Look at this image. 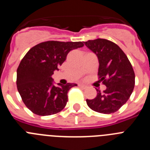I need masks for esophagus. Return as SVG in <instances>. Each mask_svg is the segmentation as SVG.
Instances as JSON below:
<instances>
[{
	"instance_id": "34e87169",
	"label": "esophagus",
	"mask_w": 150,
	"mask_h": 150,
	"mask_svg": "<svg viewBox=\"0 0 150 150\" xmlns=\"http://www.w3.org/2000/svg\"><path fill=\"white\" fill-rule=\"evenodd\" d=\"M78 86H79V88H83V89H86V88H87L86 86H85V85H81V84H79V85H78Z\"/></svg>"
}]
</instances>
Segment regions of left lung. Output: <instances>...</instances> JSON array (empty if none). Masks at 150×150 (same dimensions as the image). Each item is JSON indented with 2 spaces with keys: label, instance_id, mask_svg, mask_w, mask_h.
<instances>
[{
  "label": "left lung",
  "instance_id": "left-lung-1",
  "mask_svg": "<svg viewBox=\"0 0 150 150\" xmlns=\"http://www.w3.org/2000/svg\"><path fill=\"white\" fill-rule=\"evenodd\" d=\"M98 58V79L107 88L98 90L94 99H86L88 107L95 112L110 114L121 108L129 99L135 84L132 64L120 47L106 39L84 42Z\"/></svg>",
  "mask_w": 150,
  "mask_h": 150
}]
</instances>
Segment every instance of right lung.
Instances as JSON below:
<instances>
[{"instance_id": "obj_1", "label": "right lung", "mask_w": 150, "mask_h": 150, "mask_svg": "<svg viewBox=\"0 0 150 150\" xmlns=\"http://www.w3.org/2000/svg\"><path fill=\"white\" fill-rule=\"evenodd\" d=\"M84 46L83 42H42L30 49L17 68V89L22 101L34 114L50 116L64 108L67 92L75 83L52 84V75L59 70L73 50Z\"/></svg>"}]
</instances>
